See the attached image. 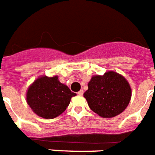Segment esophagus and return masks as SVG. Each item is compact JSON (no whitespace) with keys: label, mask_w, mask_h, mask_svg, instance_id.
I'll return each mask as SVG.
<instances>
[{"label":"esophagus","mask_w":155,"mask_h":155,"mask_svg":"<svg viewBox=\"0 0 155 155\" xmlns=\"http://www.w3.org/2000/svg\"><path fill=\"white\" fill-rule=\"evenodd\" d=\"M83 94H84V90H82V89H81V90H80V91L78 92V94L80 95V96H82V95H83Z\"/></svg>","instance_id":"34e87169"}]
</instances>
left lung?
Listing matches in <instances>:
<instances>
[{
  "label": "left lung",
  "mask_w": 155,
  "mask_h": 155,
  "mask_svg": "<svg viewBox=\"0 0 155 155\" xmlns=\"http://www.w3.org/2000/svg\"><path fill=\"white\" fill-rule=\"evenodd\" d=\"M84 97L93 112L112 118L124 111L131 98V88L126 78L115 71L93 75Z\"/></svg>",
  "instance_id": "left-lung-1"
}]
</instances>
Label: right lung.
<instances>
[{"instance_id":"add662e5","label":"right lung","mask_w":155,"mask_h":155,"mask_svg":"<svg viewBox=\"0 0 155 155\" xmlns=\"http://www.w3.org/2000/svg\"><path fill=\"white\" fill-rule=\"evenodd\" d=\"M75 95L67 85L61 83L57 75H41L27 89L26 101L38 117L52 119L65 112Z\"/></svg>"}]
</instances>
